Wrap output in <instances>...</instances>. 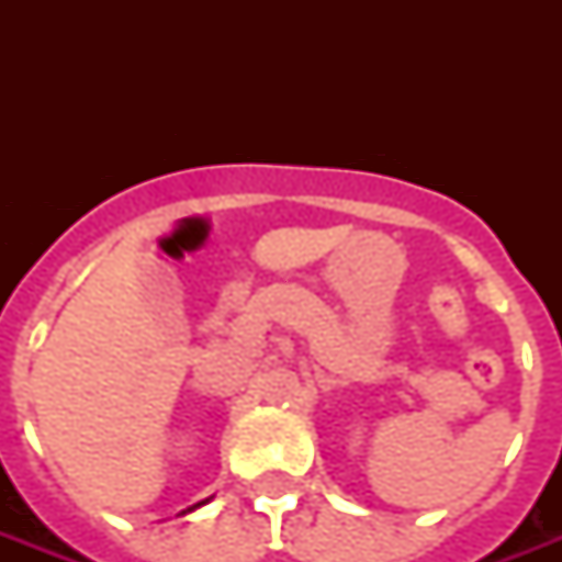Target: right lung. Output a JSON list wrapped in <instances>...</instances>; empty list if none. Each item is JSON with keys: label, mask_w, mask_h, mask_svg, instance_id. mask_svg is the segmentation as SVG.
Instances as JSON below:
<instances>
[{"label": "right lung", "mask_w": 562, "mask_h": 562, "mask_svg": "<svg viewBox=\"0 0 562 562\" xmlns=\"http://www.w3.org/2000/svg\"><path fill=\"white\" fill-rule=\"evenodd\" d=\"M206 502H210V498H206ZM206 502H198V505H194V507H201V505H206ZM189 510H192V507H189Z\"/></svg>", "instance_id": "1"}]
</instances>
